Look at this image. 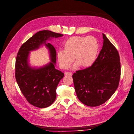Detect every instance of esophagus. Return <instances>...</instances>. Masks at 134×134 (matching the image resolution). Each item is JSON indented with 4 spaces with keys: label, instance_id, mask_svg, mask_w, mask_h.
Returning a JSON list of instances; mask_svg holds the SVG:
<instances>
[{
    "label": "esophagus",
    "instance_id": "obj_1",
    "mask_svg": "<svg viewBox=\"0 0 134 134\" xmlns=\"http://www.w3.org/2000/svg\"><path fill=\"white\" fill-rule=\"evenodd\" d=\"M65 74L66 75H69V76H71V75H72V73L71 72H65Z\"/></svg>",
    "mask_w": 134,
    "mask_h": 134
}]
</instances>
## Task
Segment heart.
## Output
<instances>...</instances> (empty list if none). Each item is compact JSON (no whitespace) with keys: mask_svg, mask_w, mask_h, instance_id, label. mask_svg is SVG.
Here are the masks:
<instances>
[{"mask_svg":"<svg viewBox=\"0 0 134 134\" xmlns=\"http://www.w3.org/2000/svg\"><path fill=\"white\" fill-rule=\"evenodd\" d=\"M99 43L93 36H74L68 38L63 45V51L57 53V59L61 68L67 69L73 61L76 62L74 68L79 66L86 68L95 62L99 53Z\"/></svg>","mask_w":134,"mask_h":134,"instance_id":"obj_1","label":"heart"}]
</instances>
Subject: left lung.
I'll list each match as a JSON object with an SVG mask.
<instances>
[{"label":"left lung","mask_w":134,"mask_h":134,"mask_svg":"<svg viewBox=\"0 0 134 134\" xmlns=\"http://www.w3.org/2000/svg\"><path fill=\"white\" fill-rule=\"evenodd\" d=\"M103 39L102 48L94 63L72 75L78 99L90 107L106 102L119 83L121 68L118 51L104 34Z\"/></svg>","instance_id":"1"}]
</instances>
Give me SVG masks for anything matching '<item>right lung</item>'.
<instances>
[{"instance_id": "add662e5", "label": "right lung", "mask_w": 134, "mask_h": 134, "mask_svg": "<svg viewBox=\"0 0 134 134\" xmlns=\"http://www.w3.org/2000/svg\"><path fill=\"white\" fill-rule=\"evenodd\" d=\"M62 36V34L50 31H39L23 44L17 53L15 63L16 80L27 101L35 107H48L56 98L57 86L63 78L64 73L55 69L56 50L50 43H46V40ZM42 44L49 49L52 62L42 68H32L27 63L29 51L38 48Z\"/></svg>"}]
</instances>
